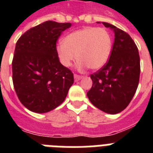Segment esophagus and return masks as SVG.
Instances as JSON below:
<instances>
[{"mask_svg":"<svg viewBox=\"0 0 153 153\" xmlns=\"http://www.w3.org/2000/svg\"><path fill=\"white\" fill-rule=\"evenodd\" d=\"M74 81L77 82V81H79V80H80V79L82 78V75H79V74H74Z\"/></svg>","mask_w":153,"mask_h":153,"instance_id":"obj_1","label":"esophagus"}]
</instances>
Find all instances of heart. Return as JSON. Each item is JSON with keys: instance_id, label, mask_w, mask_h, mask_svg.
<instances>
[{"instance_id": "heart-1", "label": "heart", "mask_w": 153, "mask_h": 153, "mask_svg": "<svg viewBox=\"0 0 153 153\" xmlns=\"http://www.w3.org/2000/svg\"><path fill=\"white\" fill-rule=\"evenodd\" d=\"M111 48V36L105 28L87 27L64 37L62 44L57 47V54L66 67H71L77 58L80 69L98 70L106 63Z\"/></svg>"}]
</instances>
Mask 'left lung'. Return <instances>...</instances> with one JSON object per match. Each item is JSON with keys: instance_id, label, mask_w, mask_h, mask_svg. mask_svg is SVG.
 I'll use <instances>...</instances> for the list:
<instances>
[{"instance_id": "left-lung-1", "label": "left lung", "mask_w": 153, "mask_h": 153, "mask_svg": "<svg viewBox=\"0 0 153 153\" xmlns=\"http://www.w3.org/2000/svg\"><path fill=\"white\" fill-rule=\"evenodd\" d=\"M102 24L114 30L115 38L109 60L91 74L93 85L87 97L98 109L115 114L126 109L135 94L140 79V55L127 32L109 23Z\"/></svg>"}]
</instances>
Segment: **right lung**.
<instances>
[{
    "label": "right lung",
    "mask_w": 153,
    "mask_h": 153,
    "mask_svg": "<svg viewBox=\"0 0 153 153\" xmlns=\"http://www.w3.org/2000/svg\"><path fill=\"white\" fill-rule=\"evenodd\" d=\"M71 23L48 20L25 32L13 55V86L19 100L35 113H47L63 102L74 83L73 73L59 62L56 43Z\"/></svg>",
    "instance_id": "add662e5"
}]
</instances>
